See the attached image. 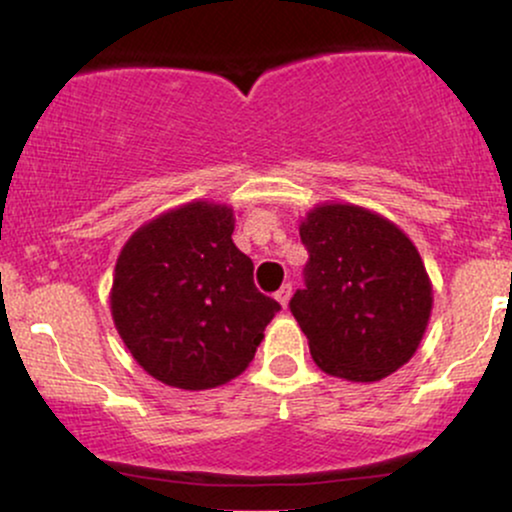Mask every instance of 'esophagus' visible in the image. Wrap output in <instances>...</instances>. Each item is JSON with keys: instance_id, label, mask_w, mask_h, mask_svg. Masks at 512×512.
Wrapping results in <instances>:
<instances>
[{"instance_id": "1", "label": "esophagus", "mask_w": 512, "mask_h": 512, "mask_svg": "<svg viewBox=\"0 0 512 512\" xmlns=\"http://www.w3.org/2000/svg\"><path fill=\"white\" fill-rule=\"evenodd\" d=\"M276 301L281 303V308H286L291 301V284H284L279 291H276Z\"/></svg>"}]
</instances>
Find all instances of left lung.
Returning <instances> with one entry per match:
<instances>
[{
    "label": "left lung",
    "mask_w": 512,
    "mask_h": 512,
    "mask_svg": "<svg viewBox=\"0 0 512 512\" xmlns=\"http://www.w3.org/2000/svg\"><path fill=\"white\" fill-rule=\"evenodd\" d=\"M310 260L291 313L310 356L334 378L375 383L419 349L433 284L407 233L358 204H317L301 221Z\"/></svg>",
    "instance_id": "obj_1"
}]
</instances>
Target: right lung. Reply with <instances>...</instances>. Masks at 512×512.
Here are the masks:
<instances>
[{
  "instance_id": "1",
  "label": "right lung",
  "mask_w": 512,
  "mask_h": 512,
  "mask_svg": "<svg viewBox=\"0 0 512 512\" xmlns=\"http://www.w3.org/2000/svg\"><path fill=\"white\" fill-rule=\"evenodd\" d=\"M233 226L231 207L195 199L137 228L117 257V334L134 361L170 387L211 390L238 378L281 310L257 291Z\"/></svg>"
}]
</instances>
